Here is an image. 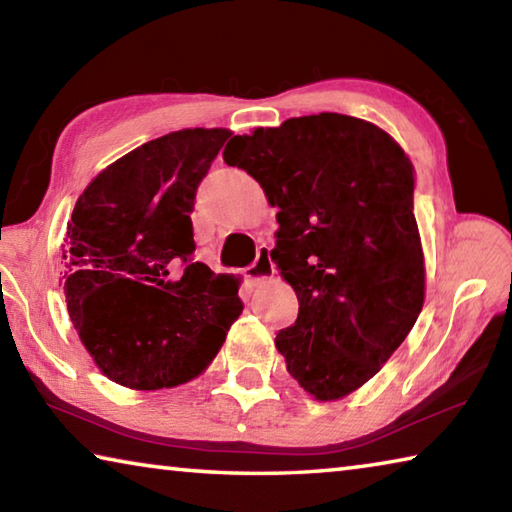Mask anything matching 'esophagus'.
Wrapping results in <instances>:
<instances>
[{
  "label": "esophagus",
  "instance_id": "esophagus-1",
  "mask_svg": "<svg viewBox=\"0 0 512 512\" xmlns=\"http://www.w3.org/2000/svg\"><path fill=\"white\" fill-rule=\"evenodd\" d=\"M273 273H275V264L271 262V248L259 246L255 262L246 268L248 282L250 284H259V282L268 280V277H273Z\"/></svg>",
  "mask_w": 512,
  "mask_h": 512
}]
</instances>
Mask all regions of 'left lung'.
I'll use <instances>...</instances> for the list:
<instances>
[{
    "mask_svg": "<svg viewBox=\"0 0 512 512\" xmlns=\"http://www.w3.org/2000/svg\"><path fill=\"white\" fill-rule=\"evenodd\" d=\"M223 160L280 210L271 257L300 302L275 336L291 377L323 402L357 391L422 311L411 160L381 128L339 112L235 135Z\"/></svg>",
    "mask_w": 512,
    "mask_h": 512,
    "instance_id": "obj_1",
    "label": "left lung"
}]
</instances>
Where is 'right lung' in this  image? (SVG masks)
<instances>
[{"instance_id": "obj_1", "label": "right lung", "mask_w": 512, "mask_h": 512, "mask_svg": "<svg viewBox=\"0 0 512 512\" xmlns=\"http://www.w3.org/2000/svg\"><path fill=\"white\" fill-rule=\"evenodd\" d=\"M230 137L185 128L112 162L79 196L63 246L69 318L101 372L158 391L207 368L239 318V282L194 262L196 189Z\"/></svg>"}]
</instances>
